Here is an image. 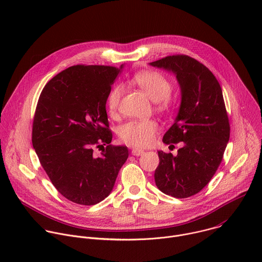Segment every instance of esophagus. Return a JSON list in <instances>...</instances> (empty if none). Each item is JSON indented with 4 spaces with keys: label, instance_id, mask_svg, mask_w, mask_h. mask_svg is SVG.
<instances>
[{
    "label": "esophagus",
    "instance_id": "esophagus-1",
    "mask_svg": "<svg viewBox=\"0 0 262 262\" xmlns=\"http://www.w3.org/2000/svg\"><path fill=\"white\" fill-rule=\"evenodd\" d=\"M144 154V151L142 150V149H138V148H134L132 150V155L135 156V157H140Z\"/></svg>",
    "mask_w": 262,
    "mask_h": 262
}]
</instances>
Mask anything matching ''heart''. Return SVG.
Segmentation results:
<instances>
[{
	"instance_id": "heart-1",
	"label": "heart",
	"mask_w": 262,
	"mask_h": 262,
	"mask_svg": "<svg viewBox=\"0 0 262 262\" xmlns=\"http://www.w3.org/2000/svg\"><path fill=\"white\" fill-rule=\"evenodd\" d=\"M136 84L160 107L166 110L171 104L170 94L173 85L163 73L158 71H143L134 77ZM122 95V86L116 85L111 89L106 96V107L111 115H115L118 111ZM159 130V125L155 120H129L119 128L121 141L133 147H146L150 145Z\"/></svg>"
}]
</instances>
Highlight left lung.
Masks as SVG:
<instances>
[{"label": "left lung", "mask_w": 262, "mask_h": 262, "mask_svg": "<svg viewBox=\"0 0 262 262\" xmlns=\"http://www.w3.org/2000/svg\"><path fill=\"white\" fill-rule=\"evenodd\" d=\"M150 65L173 71L181 89L178 115L163 142L183 146L176 157L158 152L156 183L164 194L188 198L210 181L223 160L230 136L225 101L213 73L190 56H168Z\"/></svg>", "instance_id": "1"}]
</instances>
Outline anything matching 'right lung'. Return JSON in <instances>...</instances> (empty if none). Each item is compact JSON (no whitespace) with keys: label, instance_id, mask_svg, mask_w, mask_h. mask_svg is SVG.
<instances>
[{"label":"right lung","instance_id":"right-lung-1","mask_svg":"<svg viewBox=\"0 0 262 262\" xmlns=\"http://www.w3.org/2000/svg\"><path fill=\"white\" fill-rule=\"evenodd\" d=\"M120 68L74 65L42 89L32 127V144L57 191L69 201L94 205L113 190L128 158L126 146L113 138L105 111L106 96ZM106 145L100 157L93 148Z\"/></svg>","mask_w":262,"mask_h":262}]
</instances>
